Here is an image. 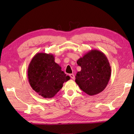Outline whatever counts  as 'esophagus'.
I'll list each match as a JSON object with an SVG mask.
<instances>
[{
	"label": "esophagus",
	"mask_w": 134,
	"mask_h": 134,
	"mask_svg": "<svg viewBox=\"0 0 134 134\" xmlns=\"http://www.w3.org/2000/svg\"><path fill=\"white\" fill-rule=\"evenodd\" d=\"M70 76L71 77V78L72 79H75V75L72 74H70Z\"/></svg>",
	"instance_id": "1"
}]
</instances>
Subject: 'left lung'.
Wrapping results in <instances>:
<instances>
[{
	"mask_svg": "<svg viewBox=\"0 0 134 134\" xmlns=\"http://www.w3.org/2000/svg\"><path fill=\"white\" fill-rule=\"evenodd\" d=\"M77 64L81 67L75 76V82L88 95L94 96L107 87L111 75V68L105 54L97 49L79 59Z\"/></svg>",
	"mask_w": 134,
	"mask_h": 134,
	"instance_id": "8db88e82",
	"label": "left lung"
}]
</instances>
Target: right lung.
Wrapping results in <instances>:
<instances>
[{"mask_svg": "<svg viewBox=\"0 0 134 134\" xmlns=\"http://www.w3.org/2000/svg\"><path fill=\"white\" fill-rule=\"evenodd\" d=\"M61 69L52 54L36 53L27 69L28 80L33 90L44 98L53 97L64 82L70 79Z\"/></svg>", "mask_w": 134, "mask_h": 134, "instance_id": "1", "label": "right lung"}]
</instances>
